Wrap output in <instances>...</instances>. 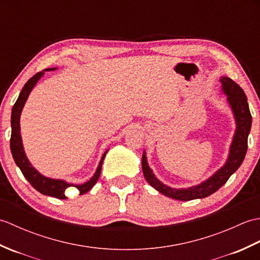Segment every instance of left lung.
<instances>
[{"label": "left lung", "mask_w": 260, "mask_h": 260, "mask_svg": "<svg viewBox=\"0 0 260 260\" xmlns=\"http://www.w3.org/2000/svg\"><path fill=\"white\" fill-rule=\"evenodd\" d=\"M219 80L221 82V90L227 97V103L233 112L236 123V129L229 147L228 157L221 168L215 171L210 178L202 181L201 183L189 187L175 189V187L164 184L156 178L155 174L153 173V170L148 165L146 152L144 150L142 155L143 174H144L148 184L164 196L180 201L207 198L218 191L244 162L248 148V135H249L251 128L249 105H248L244 90L233 79L222 76Z\"/></svg>", "instance_id": "obj_1"}]
</instances>
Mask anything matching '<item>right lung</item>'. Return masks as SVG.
I'll use <instances>...</instances> for the list:
<instances>
[{"label": "right lung", "instance_id": "right-lung-1", "mask_svg": "<svg viewBox=\"0 0 260 260\" xmlns=\"http://www.w3.org/2000/svg\"><path fill=\"white\" fill-rule=\"evenodd\" d=\"M56 69L57 68H48L41 71V73L36 74L32 78L27 80L24 87L22 88L19 98L16 99V102L12 108V113H11V128H12V132H11L10 147H11V152H12V156L14 158L15 164L18 165L22 174L24 175V178L30 182V184L35 187L37 191H39L45 196L54 197L57 199H67L64 192L70 186H74L76 189H78L79 194H85L86 192L89 191L91 187L96 184L99 176H101L104 158L106 156L108 150L103 154L101 161H99V164L96 169V172L93 173V175L89 180L81 184L70 183V182H67L61 179L48 178V176H45L39 172V171L33 167L31 162L29 161V158H27L26 154L24 152L23 143H22V136H21L20 117H21L22 109L24 107L26 99L29 97L30 92L38 84V81L42 78L46 71H51Z\"/></svg>", "mask_w": 260, "mask_h": 260}]
</instances>
